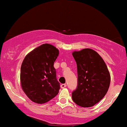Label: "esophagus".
<instances>
[{
  "instance_id": "34e87169",
  "label": "esophagus",
  "mask_w": 127,
  "mask_h": 127,
  "mask_svg": "<svg viewBox=\"0 0 127 127\" xmlns=\"http://www.w3.org/2000/svg\"><path fill=\"white\" fill-rule=\"evenodd\" d=\"M66 84H62V85H60V87H61V88H65V87H66Z\"/></svg>"
}]
</instances>
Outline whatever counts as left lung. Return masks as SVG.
Listing matches in <instances>:
<instances>
[{
  "label": "left lung",
  "instance_id": "1",
  "mask_svg": "<svg viewBox=\"0 0 127 127\" xmlns=\"http://www.w3.org/2000/svg\"><path fill=\"white\" fill-rule=\"evenodd\" d=\"M72 55L78 70V87L72 93V99L81 107H92L108 91L110 73L101 57L93 49L75 51Z\"/></svg>",
  "mask_w": 127,
  "mask_h": 127
}]
</instances>
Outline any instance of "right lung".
Returning <instances> with one entry per match:
<instances>
[{
  "mask_svg": "<svg viewBox=\"0 0 127 127\" xmlns=\"http://www.w3.org/2000/svg\"><path fill=\"white\" fill-rule=\"evenodd\" d=\"M59 51L49 43L36 48L25 57L21 66L22 90L32 101L44 104L58 94L60 83L54 63Z\"/></svg>",
  "mask_w": 127,
  "mask_h": 127,
  "instance_id": "1",
  "label": "right lung"
}]
</instances>
